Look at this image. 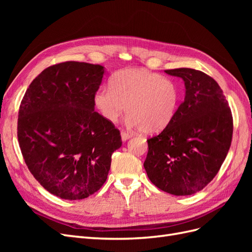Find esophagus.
Segmentation results:
<instances>
[{"mask_svg": "<svg viewBox=\"0 0 252 252\" xmlns=\"http://www.w3.org/2000/svg\"><path fill=\"white\" fill-rule=\"evenodd\" d=\"M121 136H122V140L126 141V140H128L129 138H131V133L126 132V131H121Z\"/></svg>", "mask_w": 252, "mask_h": 252, "instance_id": "1", "label": "esophagus"}]
</instances>
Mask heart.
I'll return each mask as SVG.
<instances>
[{
  "label": "heart",
  "instance_id": "1",
  "mask_svg": "<svg viewBox=\"0 0 252 252\" xmlns=\"http://www.w3.org/2000/svg\"><path fill=\"white\" fill-rule=\"evenodd\" d=\"M95 107L111 123L126 111L127 123L144 133H157L174 120L181 88L172 79L144 68H125L113 74L110 87L102 86L94 97Z\"/></svg>",
  "mask_w": 252,
  "mask_h": 252
}]
</instances>
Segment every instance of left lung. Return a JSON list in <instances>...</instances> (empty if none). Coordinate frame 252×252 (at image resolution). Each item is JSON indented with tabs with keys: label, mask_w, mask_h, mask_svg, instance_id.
<instances>
[{
	"label": "left lung",
	"mask_w": 252,
	"mask_h": 252,
	"mask_svg": "<svg viewBox=\"0 0 252 252\" xmlns=\"http://www.w3.org/2000/svg\"><path fill=\"white\" fill-rule=\"evenodd\" d=\"M182 78L186 94L171 124L148 139L144 168L158 189L174 195L199 192L213 180L230 148L233 120L219 84L191 68L165 70Z\"/></svg>",
	"instance_id": "obj_1"
}]
</instances>
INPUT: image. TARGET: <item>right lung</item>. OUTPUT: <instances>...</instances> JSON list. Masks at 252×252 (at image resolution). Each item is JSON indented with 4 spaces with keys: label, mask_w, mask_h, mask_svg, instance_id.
<instances>
[{
    "label": "right lung",
    "mask_w": 252,
    "mask_h": 252,
    "mask_svg": "<svg viewBox=\"0 0 252 252\" xmlns=\"http://www.w3.org/2000/svg\"><path fill=\"white\" fill-rule=\"evenodd\" d=\"M104 67L64 62L43 70L21 102L18 139L29 171L64 200L94 194L107 180L120 130L94 111Z\"/></svg>",
    "instance_id": "right-lung-1"
}]
</instances>
